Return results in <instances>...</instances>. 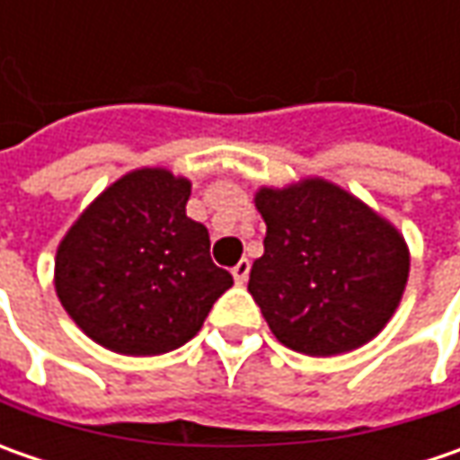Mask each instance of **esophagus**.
I'll list each match as a JSON object with an SVG mask.
<instances>
[{
    "label": "esophagus",
    "instance_id": "1",
    "mask_svg": "<svg viewBox=\"0 0 460 460\" xmlns=\"http://www.w3.org/2000/svg\"><path fill=\"white\" fill-rule=\"evenodd\" d=\"M248 274H251V261H248V258H243V261H238V263L233 266V276H235L238 284H245V281H248Z\"/></svg>",
    "mask_w": 460,
    "mask_h": 460
}]
</instances>
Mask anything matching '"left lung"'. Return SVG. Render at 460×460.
Wrapping results in <instances>:
<instances>
[{"label": "left lung", "mask_w": 460, "mask_h": 460, "mask_svg": "<svg viewBox=\"0 0 460 460\" xmlns=\"http://www.w3.org/2000/svg\"><path fill=\"white\" fill-rule=\"evenodd\" d=\"M263 256L248 292L279 343L338 356L368 343L394 314L410 253L397 230L323 179L261 189Z\"/></svg>", "instance_id": "8db88e82"}]
</instances>
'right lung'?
<instances>
[{"label": "right lung", "instance_id": "obj_1", "mask_svg": "<svg viewBox=\"0 0 460 460\" xmlns=\"http://www.w3.org/2000/svg\"><path fill=\"white\" fill-rule=\"evenodd\" d=\"M191 186L164 168L122 176L63 238L56 292L74 323L122 356H161L191 341L233 276L209 233L186 217Z\"/></svg>", "mask_w": 460, "mask_h": 460}]
</instances>
